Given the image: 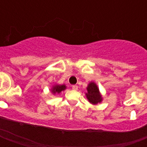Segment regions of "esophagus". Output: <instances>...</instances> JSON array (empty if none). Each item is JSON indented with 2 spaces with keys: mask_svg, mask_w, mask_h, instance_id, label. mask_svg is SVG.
I'll use <instances>...</instances> for the list:
<instances>
[{
  "mask_svg": "<svg viewBox=\"0 0 147 147\" xmlns=\"http://www.w3.org/2000/svg\"><path fill=\"white\" fill-rule=\"evenodd\" d=\"M71 88L73 90H75V91H77L78 88V85H72V86H71Z\"/></svg>",
  "mask_w": 147,
  "mask_h": 147,
  "instance_id": "esophagus-1",
  "label": "esophagus"
}]
</instances>
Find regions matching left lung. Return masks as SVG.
Listing matches in <instances>:
<instances>
[{
	"label": "left lung",
	"instance_id": "8db88e82",
	"mask_svg": "<svg viewBox=\"0 0 147 147\" xmlns=\"http://www.w3.org/2000/svg\"><path fill=\"white\" fill-rule=\"evenodd\" d=\"M86 98L91 104L97 105L102 101V97L99 92V88L94 82H91L88 85Z\"/></svg>",
	"mask_w": 147,
	"mask_h": 147
}]
</instances>
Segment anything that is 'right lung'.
Listing matches in <instances>:
<instances>
[{
  "label": "right lung",
  "mask_w": 147,
  "mask_h": 147,
  "mask_svg": "<svg viewBox=\"0 0 147 147\" xmlns=\"http://www.w3.org/2000/svg\"><path fill=\"white\" fill-rule=\"evenodd\" d=\"M66 88V86L65 85H55L52 88L51 92L53 94H59L60 92L64 91Z\"/></svg>",
  "instance_id": "add662e5"
}]
</instances>
